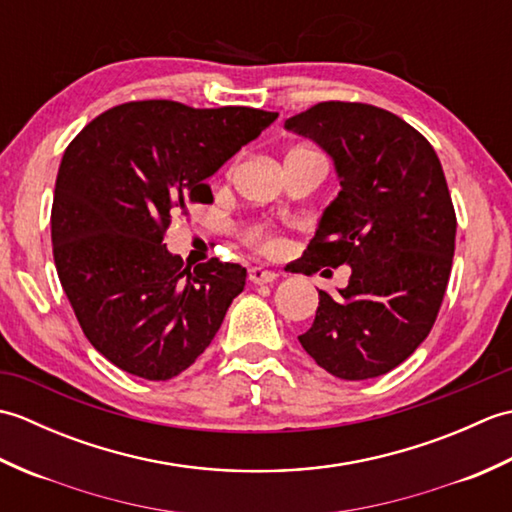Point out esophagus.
I'll list each match as a JSON object with an SVG mask.
<instances>
[{
	"label": "esophagus",
	"instance_id": "obj_1",
	"mask_svg": "<svg viewBox=\"0 0 512 512\" xmlns=\"http://www.w3.org/2000/svg\"><path fill=\"white\" fill-rule=\"evenodd\" d=\"M279 277V273H275V270L270 268H264V266H255L248 270V279L253 281V284L262 286V284H273V281Z\"/></svg>",
	"mask_w": 512,
	"mask_h": 512
}]
</instances>
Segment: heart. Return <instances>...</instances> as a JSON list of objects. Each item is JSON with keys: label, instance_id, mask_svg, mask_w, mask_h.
Segmentation results:
<instances>
[{"label": "heart", "instance_id": "heart-1", "mask_svg": "<svg viewBox=\"0 0 512 512\" xmlns=\"http://www.w3.org/2000/svg\"><path fill=\"white\" fill-rule=\"evenodd\" d=\"M250 237H253V242H257L259 246L266 248V250L277 248V239L270 237V235L264 233V231H253V233H250Z\"/></svg>", "mask_w": 512, "mask_h": 512}]
</instances>
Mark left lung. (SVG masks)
Listing matches in <instances>:
<instances>
[{
  "mask_svg": "<svg viewBox=\"0 0 512 512\" xmlns=\"http://www.w3.org/2000/svg\"><path fill=\"white\" fill-rule=\"evenodd\" d=\"M286 129L312 138L341 184L295 273L352 268L339 295L319 290L299 343L336 378L387 374L427 339L449 284L458 222L440 160L409 123L365 103L325 101Z\"/></svg>",
  "mask_w": 512,
  "mask_h": 512,
  "instance_id": "1",
  "label": "left lung"
}]
</instances>
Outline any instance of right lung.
<instances>
[{
	"label": "right lung",
	"instance_id": "right-lung-1",
	"mask_svg": "<svg viewBox=\"0 0 512 512\" xmlns=\"http://www.w3.org/2000/svg\"><path fill=\"white\" fill-rule=\"evenodd\" d=\"M277 116L132 101L96 116L65 149L54 266L83 334L123 372L169 380L211 345L246 268L217 257L189 268L162 237L173 215L213 200L206 178Z\"/></svg>",
	"mask_w": 512,
	"mask_h": 512
}]
</instances>
